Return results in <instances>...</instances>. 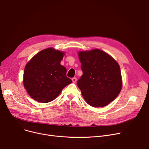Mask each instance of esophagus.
Returning a JSON list of instances; mask_svg holds the SVG:
<instances>
[{
	"label": "esophagus",
	"mask_w": 149,
	"mask_h": 149,
	"mask_svg": "<svg viewBox=\"0 0 149 149\" xmlns=\"http://www.w3.org/2000/svg\"><path fill=\"white\" fill-rule=\"evenodd\" d=\"M72 82L73 83H76V81H77V78H75V77H74V78H72Z\"/></svg>",
	"instance_id": "obj_1"
}]
</instances>
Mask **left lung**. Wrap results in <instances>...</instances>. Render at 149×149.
<instances>
[{
	"instance_id": "8db88e82",
	"label": "left lung",
	"mask_w": 149,
	"mask_h": 149,
	"mask_svg": "<svg viewBox=\"0 0 149 149\" xmlns=\"http://www.w3.org/2000/svg\"><path fill=\"white\" fill-rule=\"evenodd\" d=\"M83 75L77 84L86 102L93 107L114 101L122 86L120 68L107 53L99 49L78 53Z\"/></svg>"
}]
</instances>
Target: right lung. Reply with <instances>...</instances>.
<instances>
[{
	"instance_id": "obj_1",
	"label": "right lung",
	"mask_w": 149,
	"mask_h": 149,
	"mask_svg": "<svg viewBox=\"0 0 149 149\" xmlns=\"http://www.w3.org/2000/svg\"><path fill=\"white\" fill-rule=\"evenodd\" d=\"M64 53L48 48L38 53L26 65L24 87L34 100L47 103L59 95L72 80L66 77V69L61 65Z\"/></svg>"
}]
</instances>
